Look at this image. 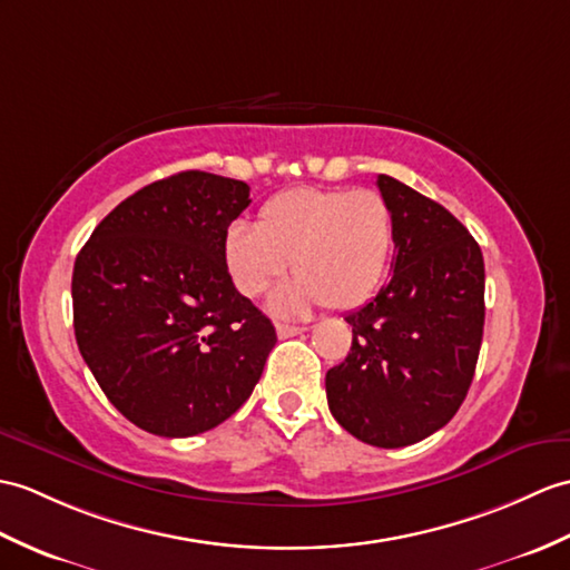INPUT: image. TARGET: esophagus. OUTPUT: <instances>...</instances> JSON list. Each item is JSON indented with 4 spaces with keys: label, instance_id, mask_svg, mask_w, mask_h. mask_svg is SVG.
Instances as JSON below:
<instances>
[{
    "label": "esophagus",
    "instance_id": "esophagus-1",
    "mask_svg": "<svg viewBox=\"0 0 570 570\" xmlns=\"http://www.w3.org/2000/svg\"><path fill=\"white\" fill-rule=\"evenodd\" d=\"M303 330H306V327L288 325V323H279V325H276V335H279L282 340H286V337H296V335H301Z\"/></svg>",
    "mask_w": 570,
    "mask_h": 570
}]
</instances>
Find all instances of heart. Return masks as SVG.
<instances>
[{"instance_id":"heart-1","label":"heart","mask_w":570,"mask_h":570,"mask_svg":"<svg viewBox=\"0 0 570 570\" xmlns=\"http://www.w3.org/2000/svg\"><path fill=\"white\" fill-rule=\"evenodd\" d=\"M393 253V214L374 189L296 187L264 202L257 228L233 223L223 235V262L243 296L279 282L291 259L296 279L276 291L272 308L301 315L360 308L376 294Z\"/></svg>"}]
</instances>
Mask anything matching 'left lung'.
Returning a JSON list of instances; mask_svg holds the SVG:
<instances>
[{"mask_svg": "<svg viewBox=\"0 0 570 570\" xmlns=\"http://www.w3.org/2000/svg\"><path fill=\"white\" fill-rule=\"evenodd\" d=\"M393 214L391 279L345 321L352 347L325 374L330 413L356 440L399 449L464 403L485 321L479 243L444 206L379 175Z\"/></svg>", "mask_w": 570, "mask_h": 570, "instance_id": "8db88e82", "label": "left lung"}]
</instances>
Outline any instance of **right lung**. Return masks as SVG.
Here are the masks:
<instances>
[{"label":"right lung","instance_id":"1","mask_svg":"<svg viewBox=\"0 0 570 570\" xmlns=\"http://www.w3.org/2000/svg\"><path fill=\"white\" fill-rule=\"evenodd\" d=\"M245 181L179 171L106 216L72 272L75 337L106 399L145 432L194 436L240 407L276 330L230 282L223 235Z\"/></svg>","mask_w":570,"mask_h":570}]
</instances>
